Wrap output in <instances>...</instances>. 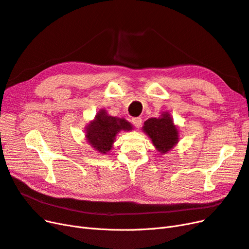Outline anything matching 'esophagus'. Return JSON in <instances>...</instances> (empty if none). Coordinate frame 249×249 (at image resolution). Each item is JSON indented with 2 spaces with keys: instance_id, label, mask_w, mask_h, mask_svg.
Here are the masks:
<instances>
[{
  "instance_id": "esophagus-1",
  "label": "esophagus",
  "mask_w": 249,
  "mask_h": 249,
  "mask_svg": "<svg viewBox=\"0 0 249 249\" xmlns=\"http://www.w3.org/2000/svg\"><path fill=\"white\" fill-rule=\"evenodd\" d=\"M132 123H133V125L136 127V128H140L141 126H142V118H133L132 119Z\"/></svg>"
}]
</instances>
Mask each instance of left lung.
Instances as JSON below:
<instances>
[{"label": "left lung", "instance_id": "1", "mask_svg": "<svg viewBox=\"0 0 249 249\" xmlns=\"http://www.w3.org/2000/svg\"><path fill=\"white\" fill-rule=\"evenodd\" d=\"M142 129L161 155L168 153L179 142L178 126L175 125L171 114L167 111H162L158 118L148 119Z\"/></svg>", "mask_w": 249, "mask_h": 249}]
</instances>
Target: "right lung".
Here are the masks:
<instances>
[{
  "mask_svg": "<svg viewBox=\"0 0 249 249\" xmlns=\"http://www.w3.org/2000/svg\"><path fill=\"white\" fill-rule=\"evenodd\" d=\"M85 129L88 143L98 153L107 154L113 148L117 134L131 131L133 126L124 118L111 117L106 109H100Z\"/></svg>",
  "mask_w": 249,
  "mask_h": 249,
  "instance_id": "1",
  "label": "right lung"
}]
</instances>
